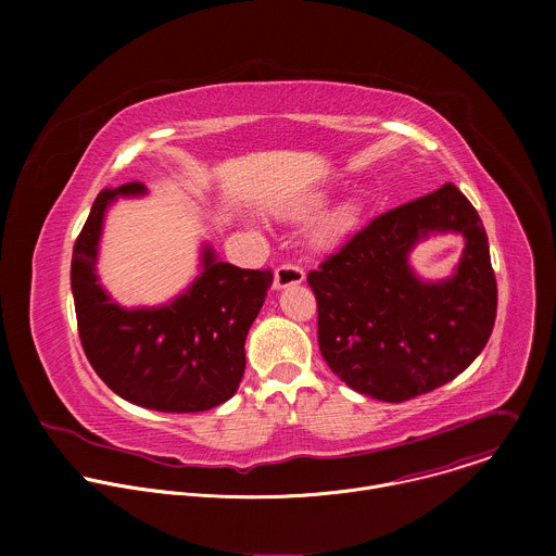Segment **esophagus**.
Instances as JSON below:
<instances>
[{
  "label": "esophagus",
  "instance_id": "34e87169",
  "mask_svg": "<svg viewBox=\"0 0 556 556\" xmlns=\"http://www.w3.org/2000/svg\"><path fill=\"white\" fill-rule=\"evenodd\" d=\"M305 279V273L299 268V266H292V264H283L275 270V288L277 290H283V288H290V286H296Z\"/></svg>",
  "mask_w": 556,
  "mask_h": 556
}]
</instances>
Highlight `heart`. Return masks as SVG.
Instances as JSON below:
<instances>
[{"mask_svg":"<svg viewBox=\"0 0 556 556\" xmlns=\"http://www.w3.org/2000/svg\"><path fill=\"white\" fill-rule=\"evenodd\" d=\"M324 204H326V195H309V198H305V200H301V202L288 206V208L283 211V215H286L288 219L303 222V219H309L312 215L319 213V211L324 208ZM358 213H361V208H358V204L352 202V200H348V202L339 204L337 208H332L330 213H326V215L321 217V222L316 224L314 230H312V242H314V247L328 249V247H334L337 242H341L343 237L356 226Z\"/></svg>","mask_w":556,"mask_h":556,"instance_id":"heart-1","label":"heart"}]
</instances>
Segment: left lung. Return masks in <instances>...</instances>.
I'll return each instance as SVG.
<instances>
[{
  "instance_id": "8db88e82",
  "label": "left lung",
  "mask_w": 556,
  "mask_h": 556,
  "mask_svg": "<svg viewBox=\"0 0 556 556\" xmlns=\"http://www.w3.org/2000/svg\"><path fill=\"white\" fill-rule=\"evenodd\" d=\"M438 231L462 233L465 251L451 278L425 282L408 255ZM307 283L326 363L354 391L384 403L412 401L462 374L486 348L497 316L484 224L451 182L371 219Z\"/></svg>"
}]
</instances>
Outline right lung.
Instances as JSON below:
<instances>
[{"instance_id":"add662e5","label":"right lung","mask_w":556,"mask_h":556,"mask_svg":"<svg viewBox=\"0 0 556 556\" xmlns=\"http://www.w3.org/2000/svg\"><path fill=\"white\" fill-rule=\"evenodd\" d=\"M147 195L140 182L105 189L72 251L70 283L81 345L101 380L127 403L195 414L226 403L247 369V334L273 286L270 270L219 262L204 244L200 275L174 301L123 307L99 283L97 262L108 208Z\"/></svg>"}]
</instances>
